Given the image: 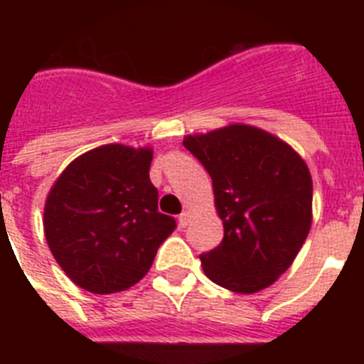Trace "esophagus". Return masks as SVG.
<instances>
[{
    "label": "esophagus",
    "instance_id": "esophagus-1",
    "mask_svg": "<svg viewBox=\"0 0 364 364\" xmlns=\"http://www.w3.org/2000/svg\"><path fill=\"white\" fill-rule=\"evenodd\" d=\"M189 218H191V211H189V210L182 211V213H180V217H178V224H180V228H186V226H188Z\"/></svg>",
    "mask_w": 364,
    "mask_h": 364
}]
</instances>
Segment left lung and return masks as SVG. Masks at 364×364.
<instances>
[{
	"label": "left lung",
	"instance_id": "left-lung-1",
	"mask_svg": "<svg viewBox=\"0 0 364 364\" xmlns=\"http://www.w3.org/2000/svg\"><path fill=\"white\" fill-rule=\"evenodd\" d=\"M182 144L210 173L224 224L222 242L200 255L202 269L237 294L264 290L290 268L310 231L308 166L281 138L244 124Z\"/></svg>",
	"mask_w": 364,
	"mask_h": 364
}]
</instances>
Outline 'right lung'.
Wrapping results in <instances>:
<instances>
[{
  "label": "right lung",
  "mask_w": 364,
  "mask_h": 364,
  "mask_svg": "<svg viewBox=\"0 0 364 364\" xmlns=\"http://www.w3.org/2000/svg\"><path fill=\"white\" fill-rule=\"evenodd\" d=\"M151 160V147L100 146L73 160L49 191L45 239L83 290L104 295L136 284L176 228L159 211Z\"/></svg>",
  "instance_id": "1"
}]
</instances>
